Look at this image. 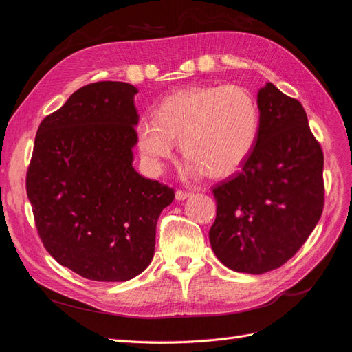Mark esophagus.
Here are the masks:
<instances>
[{
  "mask_svg": "<svg viewBox=\"0 0 352 352\" xmlns=\"http://www.w3.org/2000/svg\"><path fill=\"white\" fill-rule=\"evenodd\" d=\"M189 195H190V194L188 192V190H182V189H177V190H176V199H179V201L186 199Z\"/></svg>",
  "mask_w": 352,
  "mask_h": 352,
  "instance_id": "1",
  "label": "esophagus"
}]
</instances>
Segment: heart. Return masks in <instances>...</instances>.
I'll list each match as a JSON object with an SVG mask.
<instances>
[{
    "label": "heart",
    "mask_w": 352,
    "mask_h": 352,
    "mask_svg": "<svg viewBox=\"0 0 352 352\" xmlns=\"http://www.w3.org/2000/svg\"><path fill=\"white\" fill-rule=\"evenodd\" d=\"M260 113L252 95L238 85L192 87L168 95L155 117L136 126V141L145 164L160 172L173 155L175 140L189 157L188 177L229 176L245 163L258 136Z\"/></svg>",
    "instance_id": "obj_1"
}]
</instances>
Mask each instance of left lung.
<instances>
[{"label": "left lung", "instance_id": "8db88e82", "mask_svg": "<svg viewBox=\"0 0 352 352\" xmlns=\"http://www.w3.org/2000/svg\"><path fill=\"white\" fill-rule=\"evenodd\" d=\"M258 136L241 172L212 188L211 248L226 267L261 274L292 258L320 220L323 151L301 102L273 83L258 91Z\"/></svg>", "mask_w": 352, "mask_h": 352}]
</instances>
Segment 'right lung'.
Here are the masks:
<instances>
[{
	"label": "right lung",
	"instance_id": "1",
	"mask_svg": "<svg viewBox=\"0 0 352 352\" xmlns=\"http://www.w3.org/2000/svg\"><path fill=\"white\" fill-rule=\"evenodd\" d=\"M138 89L95 82L41 122L26 173L38 235L61 265L97 282H126L151 263L157 220L173 188L132 166Z\"/></svg>",
	"mask_w": 352,
	"mask_h": 352
}]
</instances>
